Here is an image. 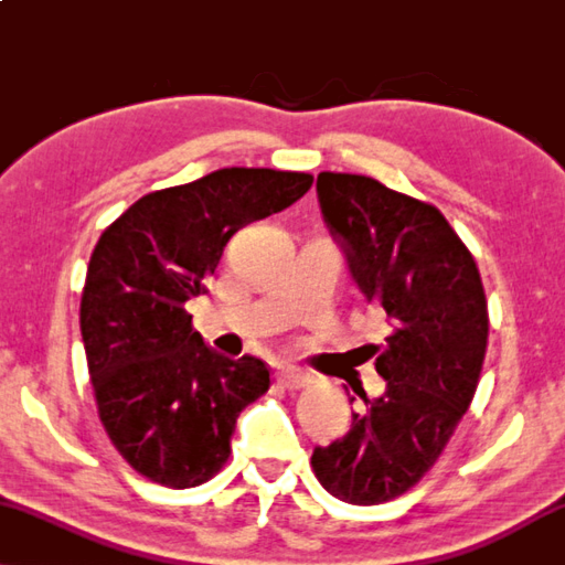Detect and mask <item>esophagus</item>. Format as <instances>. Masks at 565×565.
<instances>
[{
  "label": "esophagus",
  "mask_w": 565,
  "mask_h": 565,
  "mask_svg": "<svg viewBox=\"0 0 565 565\" xmlns=\"http://www.w3.org/2000/svg\"><path fill=\"white\" fill-rule=\"evenodd\" d=\"M306 379H308L306 371L298 366H282L280 371H277V381H280L285 388H300L302 384H306Z\"/></svg>",
  "instance_id": "34e87169"
}]
</instances>
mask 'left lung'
Wrapping results in <instances>:
<instances>
[{
    "instance_id": "obj_1",
    "label": "left lung",
    "mask_w": 565,
    "mask_h": 565,
    "mask_svg": "<svg viewBox=\"0 0 565 565\" xmlns=\"http://www.w3.org/2000/svg\"><path fill=\"white\" fill-rule=\"evenodd\" d=\"M328 230L369 302L394 331L371 345L386 381L351 431L316 447L312 472L333 498L379 505L412 490L470 409L488 351V298L477 263L437 206L359 173H318ZM353 402V398H351Z\"/></svg>"
}]
</instances>
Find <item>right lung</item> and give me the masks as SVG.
Returning a JSON list of instances; mask_svg holds the SVG:
<instances>
[{
    "mask_svg": "<svg viewBox=\"0 0 565 565\" xmlns=\"http://www.w3.org/2000/svg\"><path fill=\"white\" fill-rule=\"evenodd\" d=\"M310 173L220 169L138 199L100 234L85 275L81 333L98 416L146 480L196 488L230 459L239 412L270 388L255 355L232 361L194 331L234 232L308 192Z\"/></svg>",
    "mask_w": 565,
    "mask_h": 565,
    "instance_id": "add662e5",
    "label": "right lung"
}]
</instances>
